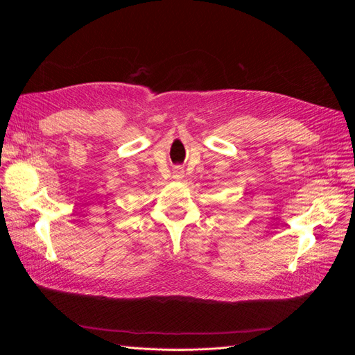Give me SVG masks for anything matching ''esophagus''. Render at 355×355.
Listing matches in <instances>:
<instances>
[{
    "label": "esophagus",
    "mask_w": 355,
    "mask_h": 355,
    "mask_svg": "<svg viewBox=\"0 0 355 355\" xmlns=\"http://www.w3.org/2000/svg\"><path fill=\"white\" fill-rule=\"evenodd\" d=\"M173 173H175V178H176V179H182V178H184V170H182V167H175Z\"/></svg>",
    "instance_id": "1"
}]
</instances>
